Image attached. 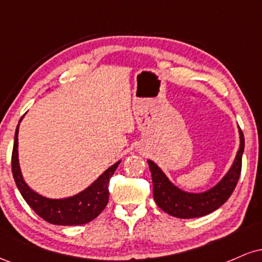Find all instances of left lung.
I'll return each mask as SVG.
<instances>
[{
    "instance_id": "obj_1",
    "label": "left lung",
    "mask_w": 262,
    "mask_h": 262,
    "mask_svg": "<svg viewBox=\"0 0 262 262\" xmlns=\"http://www.w3.org/2000/svg\"><path fill=\"white\" fill-rule=\"evenodd\" d=\"M239 134L240 148L237 150L235 161L230 167L229 172L217 186L203 193H188V192L181 191L169 181V179L165 176L158 165L149 160L148 164L151 171L152 192H154L156 204L172 217L182 219L203 217L223 206L235 189L240 173H242V159L245 140L244 134L240 128Z\"/></svg>"
}]
</instances>
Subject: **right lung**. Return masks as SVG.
<instances>
[{
  "instance_id": "1",
  "label": "right lung",
  "mask_w": 262,
  "mask_h": 262,
  "mask_svg": "<svg viewBox=\"0 0 262 262\" xmlns=\"http://www.w3.org/2000/svg\"><path fill=\"white\" fill-rule=\"evenodd\" d=\"M23 118V117H22ZM19 119V122L22 121ZM18 127L14 134L13 150H12V173L20 194L29 207L45 222L56 225H80L91 222L106 208L110 197L108 183L119 161L112 165L92 183L90 187L76 196L64 200H49L35 193L26 185L18 165Z\"/></svg>"
}]
</instances>
